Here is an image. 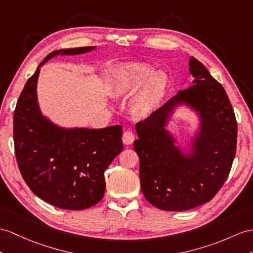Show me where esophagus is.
I'll list each match as a JSON object with an SVG mask.
<instances>
[{
  "label": "esophagus",
  "mask_w": 253,
  "mask_h": 253,
  "mask_svg": "<svg viewBox=\"0 0 253 253\" xmlns=\"http://www.w3.org/2000/svg\"><path fill=\"white\" fill-rule=\"evenodd\" d=\"M134 139H135V135L131 131H126V132L123 133V135H122V141H123V144H125V145L133 144Z\"/></svg>",
  "instance_id": "1"
}]
</instances>
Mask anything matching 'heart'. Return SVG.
Wrapping results in <instances>:
<instances>
[{"instance_id": "heart-1", "label": "heart", "mask_w": 253, "mask_h": 253, "mask_svg": "<svg viewBox=\"0 0 253 253\" xmlns=\"http://www.w3.org/2000/svg\"><path fill=\"white\" fill-rule=\"evenodd\" d=\"M169 85V78L163 72L146 63H132L120 67L116 72L112 92L116 97L133 96L134 114L140 118L150 116L161 105Z\"/></svg>"}]
</instances>
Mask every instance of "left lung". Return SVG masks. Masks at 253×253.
Wrapping results in <instances>:
<instances>
[{
	"label": "left lung",
	"mask_w": 253,
	"mask_h": 253,
	"mask_svg": "<svg viewBox=\"0 0 253 253\" xmlns=\"http://www.w3.org/2000/svg\"><path fill=\"white\" fill-rule=\"evenodd\" d=\"M189 65L192 85L178 91L135 126L141 191L161 211H188L211 201L222 188L235 158L237 122L225 90L199 60L191 57ZM180 105L193 109L200 118L189 153L175 145L166 128Z\"/></svg>",
	"instance_id": "8db88e82"
}]
</instances>
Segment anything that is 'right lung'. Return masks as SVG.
I'll use <instances>...</instances> for the list:
<instances>
[{
	"instance_id": "right-lung-1",
	"label": "right lung",
	"mask_w": 253,
	"mask_h": 253,
	"mask_svg": "<svg viewBox=\"0 0 253 253\" xmlns=\"http://www.w3.org/2000/svg\"><path fill=\"white\" fill-rule=\"evenodd\" d=\"M95 48L49 53L24 84L14 113L15 155L24 181L42 201L70 211H83L102 200L104 171L123 149L122 126L61 127L42 114L36 89L41 66L48 60Z\"/></svg>"
}]
</instances>
